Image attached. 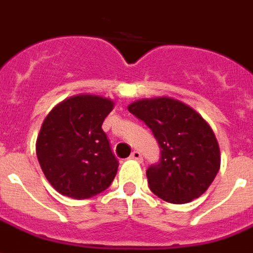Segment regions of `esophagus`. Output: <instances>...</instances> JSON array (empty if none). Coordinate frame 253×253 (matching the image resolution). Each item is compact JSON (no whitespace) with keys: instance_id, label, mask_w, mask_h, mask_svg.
I'll list each match as a JSON object with an SVG mask.
<instances>
[{"instance_id":"1","label":"esophagus","mask_w":253,"mask_h":253,"mask_svg":"<svg viewBox=\"0 0 253 253\" xmlns=\"http://www.w3.org/2000/svg\"><path fill=\"white\" fill-rule=\"evenodd\" d=\"M130 159H132V160H136V161H141L142 156L138 151H133L132 152V155H130Z\"/></svg>"}]
</instances>
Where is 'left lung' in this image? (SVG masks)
Instances as JSON below:
<instances>
[{"label":"left lung","instance_id":"obj_1","mask_svg":"<svg viewBox=\"0 0 253 253\" xmlns=\"http://www.w3.org/2000/svg\"><path fill=\"white\" fill-rule=\"evenodd\" d=\"M128 111L151 128L161 148L160 163L147 170L149 189L173 204L200 197L220 169L219 142L210 124L193 108L165 96L137 100Z\"/></svg>","mask_w":253,"mask_h":253}]
</instances>
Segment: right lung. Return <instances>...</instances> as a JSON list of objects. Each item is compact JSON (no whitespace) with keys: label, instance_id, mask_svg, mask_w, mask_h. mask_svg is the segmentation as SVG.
Segmentation results:
<instances>
[{"label":"right lung","instance_id":"obj_1","mask_svg":"<svg viewBox=\"0 0 253 253\" xmlns=\"http://www.w3.org/2000/svg\"><path fill=\"white\" fill-rule=\"evenodd\" d=\"M113 106L111 98L77 94L57 104L45 117L36 153L45 177L58 193L81 200L111 185L119 161L101 125Z\"/></svg>","mask_w":253,"mask_h":253}]
</instances>
